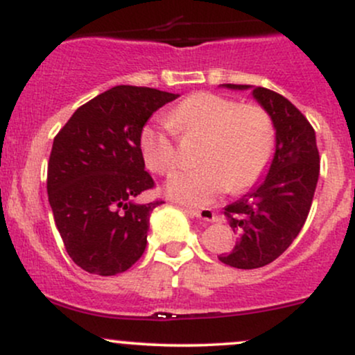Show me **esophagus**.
<instances>
[{"label":"esophagus","mask_w":355,"mask_h":355,"mask_svg":"<svg viewBox=\"0 0 355 355\" xmlns=\"http://www.w3.org/2000/svg\"><path fill=\"white\" fill-rule=\"evenodd\" d=\"M185 211L187 214L193 215V217L205 220V222H214L215 220V211L211 209H189V207H187Z\"/></svg>","instance_id":"esophagus-1"}]
</instances>
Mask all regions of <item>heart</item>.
<instances>
[{
	"label": "heart",
	"instance_id": "1",
	"mask_svg": "<svg viewBox=\"0 0 355 355\" xmlns=\"http://www.w3.org/2000/svg\"><path fill=\"white\" fill-rule=\"evenodd\" d=\"M168 123L145 125L140 132L141 158L157 175L178 165L175 132L202 137L200 166L175 173L166 191L175 200L205 205L227 190L243 191L266 173L275 148V126L263 107L242 103L217 93L197 92L168 113Z\"/></svg>",
	"mask_w": 355,
	"mask_h": 355
}]
</instances>
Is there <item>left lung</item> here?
<instances>
[{"label": "left lung", "mask_w": 355, "mask_h": 355, "mask_svg": "<svg viewBox=\"0 0 355 355\" xmlns=\"http://www.w3.org/2000/svg\"><path fill=\"white\" fill-rule=\"evenodd\" d=\"M252 95L274 121L275 155L267 177L223 210L239 240L218 260L235 268L268 266L291 247L307 220L320 170L315 132L300 110L268 88H252Z\"/></svg>", "instance_id": "1"}]
</instances>
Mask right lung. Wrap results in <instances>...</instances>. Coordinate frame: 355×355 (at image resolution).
Returning a JSON list of instances; mask_svg holds the SVG:
<instances>
[{
	"instance_id": "obj_1",
	"label": "right lung",
	"mask_w": 355,
	"mask_h": 355,
	"mask_svg": "<svg viewBox=\"0 0 355 355\" xmlns=\"http://www.w3.org/2000/svg\"><path fill=\"white\" fill-rule=\"evenodd\" d=\"M177 96L113 87L81 105L53 140L48 200L68 255L88 274H121L144 255L150 214L165 202H133L155 187L138 140L153 112Z\"/></svg>"
}]
</instances>
